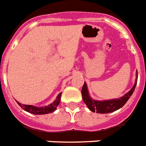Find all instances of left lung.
I'll list each match as a JSON object with an SVG mask.
<instances>
[{"instance_id": "1", "label": "left lung", "mask_w": 146, "mask_h": 146, "mask_svg": "<svg viewBox=\"0 0 146 146\" xmlns=\"http://www.w3.org/2000/svg\"><path fill=\"white\" fill-rule=\"evenodd\" d=\"M137 73V72H136ZM137 78H138V74H136V80L134 84L133 87L130 91L127 93L125 95L119 98V99H115V100H104V101H97V100H93L89 95L88 90L86 83L84 82V84L83 86L82 90H81V94H82V98L84 100V102L87 105L90 110L93 112H97L100 114H106V113L113 112L123 107L127 102V100L130 99L131 95L133 93L135 87L136 86L137 83Z\"/></svg>"}]
</instances>
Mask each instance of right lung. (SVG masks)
Segmentation results:
<instances>
[{
	"instance_id": "add662e5",
	"label": "right lung",
	"mask_w": 146,
	"mask_h": 146,
	"mask_svg": "<svg viewBox=\"0 0 146 146\" xmlns=\"http://www.w3.org/2000/svg\"><path fill=\"white\" fill-rule=\"evenodd\" d=\"M61 96L62 93H60L59 95L57 96L56 100H55L53 103L48 105L47 106H44V107H36V106H31V105H23L17 101H16V102L23 110L26 111L28 112L34 114V115H44V114L53 112L56 109V107L59 106V102H60Z\"/></svg>"
}]
</instances>
